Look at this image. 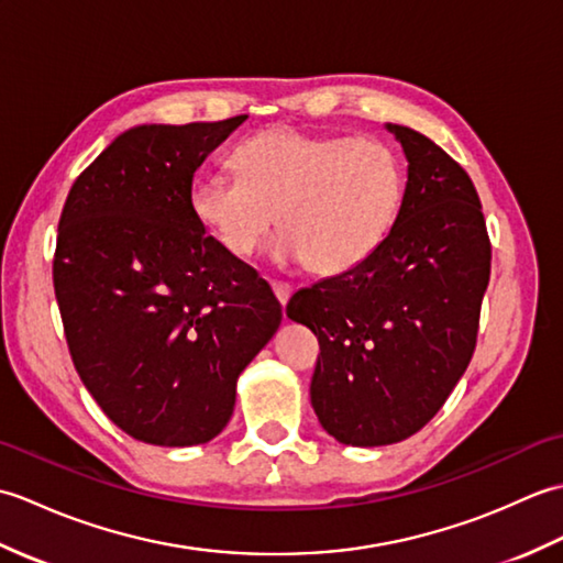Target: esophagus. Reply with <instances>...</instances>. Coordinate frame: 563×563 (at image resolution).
Masks as SVG:
<instances>
[{
    "mask_svg": "<svg viewBox=\"0 0 563 563\" xmlns=\"http://www.w3.org/2000/svg\"><path fill=\"white\" fill-rule=\"evenodd\" d=\"M271 288H273L275 300H278L283 307L288 305V300H290V292H292L288 283H271Z\"/></svg>",
    "mask_w": 563,
    "mask_h": 563,
    "instance_id": "esophagus-1",
    "label": "esophagus"
}]
</instances>
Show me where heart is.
I'll list each match as a JSON object with an SVG mask.
<instances>
[{
	"instance_id": "1",
	"label": "heart",
	"mask_w": 563,
	"mask_h": 563,
	"mask_svg": "<svg viewBox=\"0 0 563 563\" xmlns=\"http://www.w3.org/2000/svg\"><path fill=\"white\" fill-rule=\"evenodd\" d=\"M239 178L198 174L188 202L227 254L249 258L275 224L271 256L317 275L361 266L399 218L406 172L399 152L375 137L312 135L271 128L232 154Z\"/></svg>"
}]
</instances>
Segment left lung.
I'll return each instance as SVG.
<instances>
[{"label": "left lung", "mask_w": 563, "mask_h": 563, "mask_svg": "<svg viewBox=\"0 0 563 563\" xmlns=\"http://www.w3.org/2000/svg\"><path fill=\"white\" fill-rule=\"evenodd\" d=\"M385 128L409 162L397 222L361 266L285 309L319 339L309 387L319 423L353 448L401 442L440 411L472 361L492 275L472 178L433 140Z\"/></svg>", "instance_id": "left-lung-1"}]
</instances>
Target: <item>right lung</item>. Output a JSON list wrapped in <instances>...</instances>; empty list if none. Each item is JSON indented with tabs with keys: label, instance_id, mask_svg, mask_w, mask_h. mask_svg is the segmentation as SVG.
<instances>
[{
	"label": "right lung",
	"instance_id": "right-lung-1",
	"mask_svg": "<svg viewBox=\"0 0 563 563\" xmlns=\"http://www.w3.org/2000/svg\"><path fill=\"white\" fill-rule=\"evenodd\" d=\"M244 121L125 130L59 218L53 280L71 361L103 413L150 445L220 435L239 375L280 327L271 285L188 202L198 166Z\"/></svg>",
	"mask_w": 563,
	"mask_h": 563
}]
</instances>
